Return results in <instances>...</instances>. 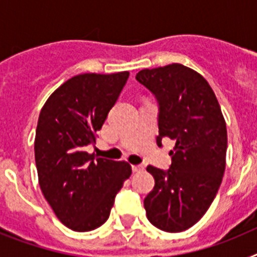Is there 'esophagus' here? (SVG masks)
<instances>
[{"mask_svg":"<svg viewBox=\"0 0 257 257\" xmlns=\"http://www.w3.org/2000/svg\"><path fill=\"white\" fill-rule=\"evenodd\" d=\"M144 170V166L143 165H133V171L134 172H139Z\"/></svg>","mask_w":257,"mask_h":257,"instance_id":"obj_1","label":"esophagus"}]
</instances>
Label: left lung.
Returning <instances> with one entry per match:
<instances>
[{
    "label": "left lung",
    "mask_w": 257,
    "mask_h": 257,
    "mask_svg": "<svg viewBox=\"0 0 257 257\" xmlns=\"http://www.w3.org/2000/svg\"><path fill=\"white\" fill-rule=\"evenodd\" d=\"M136 81L158 103L157 145L175 140L167 171L147 167L156 181L144 199L147 217L161 230L179 233L194 225L216 197L225 171V119L207 81L185 65L143 69Z\"/></svg>",
    "instance_id": "obj_1"
}]
</instances>
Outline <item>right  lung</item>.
<instances>
[{"instance_id":"obj_1","label":"right lung","mask_w":257,"mask_h":257,"mask_svg":"<svg viewBox=\"0 0 257 257\" xmlns=\"http://www.w3.org/2000/svg\"><path fill=\"white\" fill-rule=\"evenodd\" d=\"M128 72L72 77L47 99L38 117L35 157L38 181L58 219L74 231L108 220L131 166L86 152L126 85Z\"/></svg>"}]
</instances>
